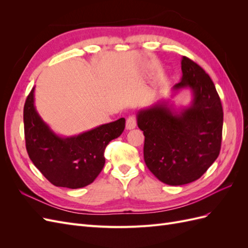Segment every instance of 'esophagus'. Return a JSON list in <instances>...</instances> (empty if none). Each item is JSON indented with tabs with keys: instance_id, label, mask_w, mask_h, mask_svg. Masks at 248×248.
Returning a JSON list of instances; mask_svg holds the SVG:
<instances>
[{
	"instance_id": "esophagus-1",
	"label": "esophagus",
	"mask_w": 248,
	"mask_h": 248,
	"mask_svg": "<svg viewBox=\"0 0 248 248\" xmlns=\"http://www.w3.org/2000/svg\"><path fill=\"white\" fill-rule=\"evenodd\" d=\"M137 127V118L134 116H129L126 120V128L127 129H133Z\"/></svg>"
}]
</instances>
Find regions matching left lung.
I'll use <instances>...</instances> for the list:
<instances>
[{"label": "left lung", "mask_w": 248, "mask_h": 248, "mask_svg": "<svg viewBox=\"0 0 248 248\" xmlns=\"http://www.w3.org/2000/svg\"><path fill=\"white\" fill-rule=\"evenodd\" d=\"M182 78L175 91L189 88L191 104L181 111L166 102L138 112L144 131V159L161 182L177 186L200 179L220 152L223 111L212 79L192 60L183 57Z\"/></svg>", "instance_id": "obj_1"}]
</instances>
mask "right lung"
I'll return each instance as SVG.
<instances>
[{
  "label": "right lung",
  "mask_w": 248,
  "mask_h": 248,
  "mask_svg": "<svg viewBox=\"0 0 248 248\" xmlns=\"http://www.w3.org/2000/svg\"><path fill=\"white\" fill-rule=\"evenodd\" d=\"M34 90L28 95L24 107L26 148L30 159L55 186L77 189L91 184L106 163L104 150L108 142L122 134L125 119L76 137H59L37 112Z\"/></svg>",
  "instance_id": "1"
}]
</instances>
